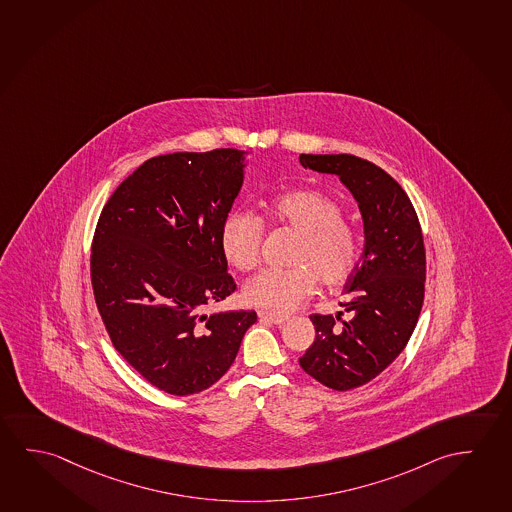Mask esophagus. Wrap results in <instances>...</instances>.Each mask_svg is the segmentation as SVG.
Here are the masks:
<instances>
[{
  "instance_id": "34e87169",
  "label": "esophagus",
  "mask_w": 512,
  "mask_h": 512,
  "mask_svg": "<svg viewBox=\"0 0 512 512\" xmlns=\"http://www.w3.org/2000/svg\"><path fill=\"white\" fill-rule=\"evenodd\" d=\"M258 317L260 320H265V322H272V324L281 325L288 320L286 315H277V313H270V311H260L258 313Z\"/></svg>"
}]
</instances>
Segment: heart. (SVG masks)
Segmentation results:
<instances>
[{"mask_svg": "<svg viewBox=\"0 0 512 512\" xmlns=\"http://www.w3.org/2000/svg\"><path fill=\"white\" fill-rule=\"evenodd\" d=\"M268 219L299 231L292 268H267L247 281L245 301L256 308L286 313L301 306L318 281L324 286L347 283L356 272L361 240L354 224L343 217V206L320 188H297L267 204ZM265 226L249 211L235 210L220 226V251L236 270L258 265Z\"/></svg>", "mask_w": 512, "mask_h": 512, "instance_id": "obj_1", "label": "heart"}]
</instances>
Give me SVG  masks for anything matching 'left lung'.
Here are the masks:
<instances>
[{
    "mask_svg": "<svg viewBox=\"0 0 512 512\" xmlns=\"http://www.w3.org/2000/svg\"><path fill=\"white\" fill-rule=\"evenodd\" d=\"M302 167L340 176L356 197L365 249L345 283L350 317L309 315L317 338L299 359L327 388L363 386L406 349L425 293V247L420 220L404 188L375 163L354 155H301Z\"/></svg>",
    "mask_w": 512,
    "mask_h": 512,
    "instance_id": "8db88e82",
    "label": "left lung"
}]
</instances>
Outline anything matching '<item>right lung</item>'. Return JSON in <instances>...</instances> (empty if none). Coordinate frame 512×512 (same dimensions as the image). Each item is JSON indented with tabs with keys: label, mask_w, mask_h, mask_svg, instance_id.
Masks as SVG:
<instances>
[{
	"label": "right lung",
	"mask_w": 512,
	"mask_h": 512,
	"mask_svg": "<svg viewBox=\"0 0 512 512\" xmlns=\"http://www.w3.org/2000/svg\"><path fill=\"white\" fill-rule=\"evenodd\" d=\"M244 181V151L142 163L99 215L90 279L115 350L158 390L210 388L235 361L254 311L206 315L235 292L220 226Z\"/></svg>",
	"instance_id": "1"
}]
</instances>
